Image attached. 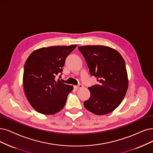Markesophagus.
<instances>
[{
    "label": "esophagus",
    "instance_id": "obj_1",
    "mask_svg": "<svg viewBox=\"0 0 153 153\" xmlns=\"http://www.w3.org/2000/svg\"><path fill=\"white\" fill-rule=\"evenodd\" d=\"M83 87V85L82 84H79V85H77V86H74V89H76V90H77V89H80V88H82Z\"/></svg>",
    "mask_w": 153,
    "mask_h": 153
}]
</instances>
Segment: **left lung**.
<instances>
[{
  "label": "left lung",
  "instance_id": "obj_1",
  "mask_svg": "<svg viewBox=\"0 0 153 153\" xmlns=\"http://www.w3.org/2000/svg\"><path fill=\"white\" fill-rule=\"evenodd\" d=\"M91 76L98 84L88 88L91 96L85 108L97 115L108 114L121 103L126 94L128 80L124 59L117 50L103 45L79 47Z\"/></svg>",
  "mask_w": 153,
  "mask_h": 153
}]
</instances>
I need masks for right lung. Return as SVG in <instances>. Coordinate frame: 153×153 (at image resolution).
Returning a JSON list of instances; mask_svg holds the SVG:
<instances>
[{"label":"right lung","instance_id":"1","mask_svg":"<svg viewBox=\"0 0 153 153\" xmlns=\"http://www.w3.org/2000/svg\"><path fill=\"white\" fill-rule=\"evenodd\" d=\"M76 47H43L28 56L25 64L23 88L28 101L38 112L53 115L63 109L73 86L56 80V76L63 71L66 57Z\"/></svg>","mask_w":153,"mask_h":153}]
</instances>
